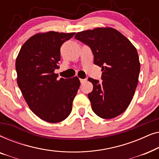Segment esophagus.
<instances>
[{"label":"esophagus","mask_w":159,"mask_h":159,"mask_svg":"<svg viewBox=\"0 0 159 159\" xmlns=\"http://www.w3.org/2000/svg\"><path fill=\"white\" fill-rule=\"evenodd\" d=\"M80 82H81V83H83V82L86 81V80L85 79H80Z\"/></svg>","instance_id":"obj_1"}]
</instances>
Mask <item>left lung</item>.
Masks as SVG:
<instances>
[{
  "instance_id": "left-lung-1",
  "label": "left lung",
  "mask_w": 159,
  "mask_h": 159,
  "mask_svg": "<svg viewBox=\"0 0 159 159\" xmlns=\"http://www.w3.org/2000/svg\"><path fill=\"white\" fill-rule=\"evenodd\" d=\"M75 39L88 45L94 64L101 67V82L89 77L93 84L88 93L94 113L103 119L114 118L125 111L135 92L140 64L138 51L116 30L95 28L77 32Z\"/></svg>"
}]
</instances>
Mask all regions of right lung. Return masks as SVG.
Returning a JSON list of instances; mask_svg holds the SVG:
<instances>
[{
	"instance_id": "add662e5",
	"label": "right lung",
	"mask_w": 159,
	"mask_h": 159,
	"mask_svg": "<svg viewBox=\"0 0 159 159\" xmlns=\"http://www.w3.org/2000/svg\"><path fill=\"white\" fill-rule=\"evenodd\" d=\"M75 34L51 31L34 34L16 58L17 84L24 98L32 111L48 122H60L69 116L80 88L77 77L58 80L54 73L59 69L61 46Z\"/></svg>"
}]
</instances>
